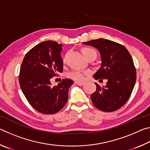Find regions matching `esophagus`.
<instances>
[{"mask_svg":"<svg viewBox=\"0 0 150 150\" xmlns=\"http://www.w3.org/2000/svg\"><path fill=\"white\" fill-rule=\"evenodd\" d=\"M84 82H79V81H75V84L79 86H81V85H84Z\"/></svg>","mask_w":150,"mask_h":150,"instance_id":"1","label":"esophagus"}]
</instances>
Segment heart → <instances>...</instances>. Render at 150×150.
<instances>
[{"label":"heart","instance_id":"1","mask_svg":"<svg viewBox=\"0 0 150 150\" xmlns=\"http://www.w3.org/2000/svg\"><path fill=\"white\" fill-rule=\"evenodd\" d=\"M82 53L85 57H87L88 55L91 54H96V52L93 49L88 47H85L82 50ZM89 73L88 71H79L73 70L68 73L67 77L75 81H81L85 79V76Z\"/></svg>","mask_w":150,"mask_h":150}]
</instances>
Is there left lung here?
<instances>
[{
	"instance_id": "1",
	"label": "left lung",
	"mask_w": 150,
	"mask_h": 150,
	"mask_svg": "<svg viewBox=\"0 0 150 150\" xmlns=\"http://www.w3.org/2000/svg\"><path fill=\"white\" fill-rule=\"evenodd\" d=\"M83 44L100 53V68L93 75L94 79L107 80L103 87L95 83L96 90L91 96L93 105L104 112L118 110L129 99L136 83L132 57L124 45L109 40L99 38Z\"/></svg>"
}]
</instances>
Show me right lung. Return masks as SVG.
Masks as SVG:
<instances>
[{
  "label": "right lung",
  "instance_id": "obj_1",
  "mask_svg": "<svg viewBox=\"0 0 150 150\" xmlns=\"http://www.w3.org/2000/svg\"><path fill=\"white\" fill-rule=\"evenodd\" d=\"M62 46L50 40L40 43L27 53L20 67L19 83L22 93L33 108L45 115L56 113L65 106L73 83L69 79H63L57 86L50 82L62 72Z\"/></svg>",
  "mask_w": 150,
  "mask_h": 150
}]
</instances>
